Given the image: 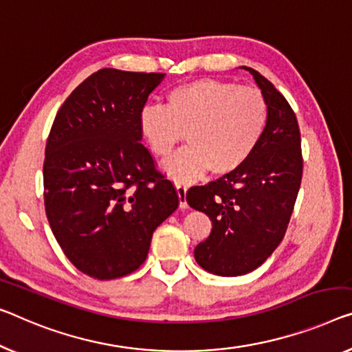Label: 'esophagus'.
Masks as SVG:
<instances>
[{"mask_svg": "<svg viewBox=\"0 0 352 352\" xmlns=\"http://www.w3.org/2000/svg\"><path fill=\"white\" fill-rule=\"evenodd\" d=\"M175 190L178 194V201H180V208H186L188 207V202H186L188 188L185 185H182V183H175Z\"/></svg>", "mask_w": 352, "mask_h": 352, "instance_id": "obj_1", "label": "esophagus"}]
</instances>
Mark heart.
<instances>
[{
  "instance_id": "b5f03b06",
  "label": "heart",
  "mask_w": 352,
  "mask_h": 352,
  "mask_svg": "<svg viewBox=\"0 0 352 352\" xmlns=\"http://www.w3.org/2000/svg\"><path fill=\"white\" fill-rule=\"evenodd\" d=\"M166 107L145 106L140 134L151 153L166 158L186 134L188 148L162 164L178 182L208 170L213 177L232 174L253 153L264 134L269 106L256 88L217 78H197L167 93Z\"/></svg>"
}]
</instances>
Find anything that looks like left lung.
<instances>
[{
  "label": "left lung",
  "mask_w": 352,
  "mask_h": 352,
  "mask_svg": "<svg viewBox=\"0 0 352 352\" xmlns=\"http://www.w3.org/2000/svg\"><path fill=\"white\" fill-rule=\"evenodd\" d=\"M245 69L269 106L264 134L242 167L186 192L190 207L206 213L213 226L194 258L219 276L250 274L274 253L289 224L303 170L300 129L289 102L258 71Z\"/></svg>",
  "instance_id": "1"
}]
</instances>
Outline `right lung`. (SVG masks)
Segmentation results:
<instances>
[{
  "label": "right lung",
  "mask_w": 352,
  "mask_h": 352,
  "mask_svg": "<svg viewBox=\"0 0 352 352\" xmlns=\"http://www.w3.org/2000/svg\"><path fill=\"white\" fill-rule=\"evenodd\" d=\"M162 78L99 69L69 94L47 139V219L66 258L96 280L138 270L180 204L140 142L139 115Z\"/></svg>",
  "instance_id": "1"
}]
</instances>
